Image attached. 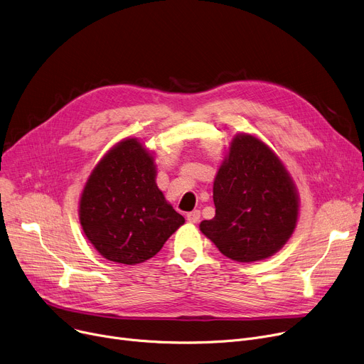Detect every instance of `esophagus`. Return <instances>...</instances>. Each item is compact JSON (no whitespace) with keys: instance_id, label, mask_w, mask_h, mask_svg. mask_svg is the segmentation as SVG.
<instances>
[{"instance_id":"esophagus-1","label":"esophagus","mask_w":364,"mask_h":364,"mask_svg":"<svg viewBox=\"0 0 364 364\" xmlns=\"http://www.w3.org/2000/svg\"><path fill=\"white\" fill-rule=\"evenodd\" d=\"M199 220H200V213L198 211V209H193L192 213L187 214V221H188V223L196 224Z\"/></svg>"}]
</instances>
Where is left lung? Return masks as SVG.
I'll return each mask as SVG.
<instances>
[{"instance_id": "left-lung-1", "label": "left lung", "mask_w": 364, "mask_h": 364, "mask_svg": "<svg viewBox=\"0 0 364 364\" xmlns=\"http://www.w3.org/2000/svg\"><path fill=\"white\" fill-rule=\"evenodd\" d=\"M213 190L215 217L199 228L227 258H270L295 232L296 186L282 159L257 136L239 132L230 140Z\"/></svg>"}]
</instances>
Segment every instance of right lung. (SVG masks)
<instances>
[{"instance_id": "obj_1", "label": "right lung", "mask_w": 364, "mask_h": 364, "mask_svg": "<svg viewBox=\"0 0 364 364\" xmlns=\"http://www.w3.org/2000/svg\"><path fill=\"white\" fill-rule=\"evenodd\" d=\"M82 232L109 261L136 265L155 257L184 224L156 184V164L139 139L127 137L105 153L80 198Z\"/></svg>"}]
</instances>
